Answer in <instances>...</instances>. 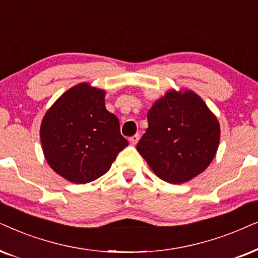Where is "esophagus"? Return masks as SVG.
<instances>
[{
    "label": "esophagus",
    "mask_w": 258,
    "mask_h": 258,
    "mask_svg": "<svg viewBox=\"0 0 258 258\" xmlns=\"http://www.w3.org/2000/svg\"><path fill=\"white\" fill-rule=\"evenodd\" d=\"M139 139H140V136H139V135H135V136H132L131 138H130V144H131V145L135 146L136 144L139 142Z\"/></svg>",
    "instance_id": "esophagus-1"
}]
</instances>
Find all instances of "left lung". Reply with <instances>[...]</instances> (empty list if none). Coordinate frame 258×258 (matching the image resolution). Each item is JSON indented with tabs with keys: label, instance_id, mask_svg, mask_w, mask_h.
<instances>
[{
	"label": "left lung",
	"instance_id": "1",
	"mask_svg": "<svg viewBox=\"0 0 258 258\" xmlns=\"http://www.w3.org/2000/svg\"><path fill=\"white\" fill-rule=\"evenodd\" d=\"M147 121L149 127L137 150L160 179L185 183L203 172L214 159L219 123L194 92H167L151 107Z\"/></svg>",
	"mask_w": 258,
	"mask_h": 258
}]
</instances>
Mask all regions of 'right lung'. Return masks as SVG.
I'll use <instances>...</instances> for the list:
<instances>
[{
	"label": "right lung",
	"mask_w": 258,
	"mask_h": 258,
	"mask_svg": "<svg viewBox=\"0 0 258 258\" xmlns=\"http://www.w3.org/2000/svg\"><path fill=\"white\" fill-rule=\"evenodd\" d=\"M104 98V91L88 84L75 86L57 99L41 123L48 164L72 183L86 184L104 176L128 145Z\"/></svg>",
	"instance_id": "1"
}]
</instances>
